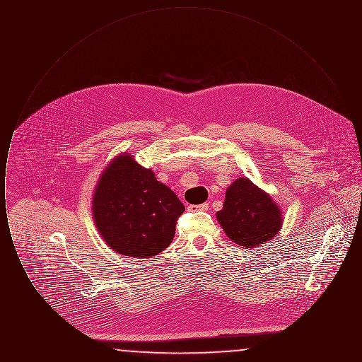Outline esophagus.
I'll return each instance as SVG.
<instances>
[{"label": "esophagus", "instance_id": "1", "mask_svg": "<svg viewBox=\"0 0 362 362\" xmlns=\"http://www.w3.org/2000/svg\"><path fill=\"white\" fill-rule=\"evenodd\" d=\"M191 211H207L209 210V204H201V205H191L189 207Z\"/></svg>", "mask_w": 362, "mask_h": 362}]
</instances>
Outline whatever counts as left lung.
Returning a JSON list of instances; mask_svg holds the SVG:
<instances>
[{
    "instance_id": "8db88e82",
    "label": "left lung",
    "mask_w": 362,
    "mask_h": 362,
    "mask_svg": "<svg viewBox=\"0 0 362 362\" xmlns=\"http://www.w3.org/2000/svg\"><path fill=\"white\" fill-rule=\"evenodd\" d=\"M216 216L226 236L245 248L272 240L282 226L279 206L247 177L226 189L224 207Z\"/></svg>"
}]
</instances>
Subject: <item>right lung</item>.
Here are the masks:
<instances>
[{"label":"right lung","instance_id":"add662e5","mask_svg":"<svg viewBox=\"0 0 362 362\" xmlns=\"http://www.w3.org/2000/svg\"><path fill=\"white\" fill-rule=\"evenodd\" d=\"M185 205L133 156H117L104 170L92 201L93 221L105 244L126 257L151 258L175 236Z\"/></svg>","mask_w":362,"mask_h":362}]
</instances>
